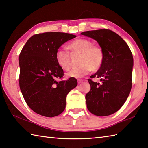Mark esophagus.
Masks as SVG:
<instances>
[{
	"label": "esophagus",
	"mask_w": 148,
	"mask_h": 148,
	"mask_svg": "<svg viewBox=\"0 0 148 148\" xmlns=\"http://www.w3.org/2000/svg\"><path fill=\"white\" fill-rule=\"evenodd\" d=\"M77 81H78V84H81L82 82H83L84 80H82V79H78Z\"/></svg>",
	"instance_id": "34e87169"
}]
</instances>
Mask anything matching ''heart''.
I'll list each match as a JSON object with an SVG mask.
<instances>
[{
    "label": "heart",
    "mask_w": 148,
    "mask_h": 148,
    "mask_svg": "<svg viewBox=\"0 0 148 148\" xmlns=\"http://www.w3.org/2000/svg\"><path fill=\"white\" fill-rule=\"evenodd\" d=\"M68 48L72 53L81 54L80 67L73 69L66 73L70 78H82L91 71H96L103 64L104 54L101 48L85 38H78L68 45ZM56 61L60 68L68 70L71 67V58L68 51L59 49L56 53Z\"/></svg>",
    "instance_id": "b5f03b06"
}]
</instances>
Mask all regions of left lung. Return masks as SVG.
<instances>
[{
  "instance_id": "8db88e82",
  "label": "left lung",
  "mask_w": 148,
  "mask_h": 148,
  "mask_svg": "<svg viewBox=\"0 0 148 148\" xmlns=\"http://www.w3.org/2000/svg\"><path fill=\"white\" fill-rule=\"evenodd\" d=\"M81 34L98 42L104 59L98 71L92 76L101 83L88 79L91 89L86 95L87 109L97 116H107L119 110L127 99L132 85L133 56L127 43L107 29L86 31Z\"/></svg>"
}]
</instances>
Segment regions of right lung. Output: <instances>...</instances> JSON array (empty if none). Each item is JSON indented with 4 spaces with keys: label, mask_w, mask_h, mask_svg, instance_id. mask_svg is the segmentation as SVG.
<instances>
[{
    "label": "right lung",
    "mask_w": 148,
    "mask_h": 148,
    "mask_svg": "<svg viewBox=\"0 0 148 148\" xmlns=\"http://www.w3.org/2000/svg\"><path fill=\"white\" fill-rule=\"evenodd\" d=\"M76 36L58 32L34 34L20 53L21 92L28 106L41 116L52 117L61 114L65 109L66 96L77 86L75 78L62 80L64 71L56 61L59 48Z\"/></svg>",
    "instance_id": "1"
}]
</instances>
